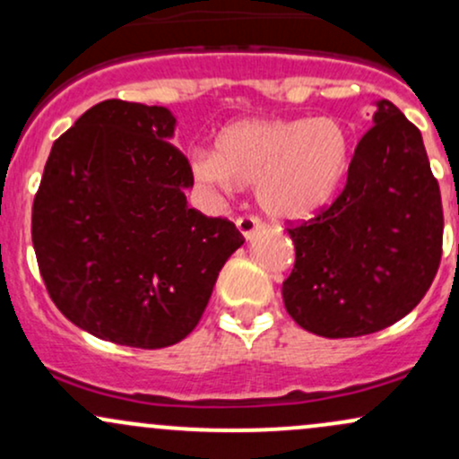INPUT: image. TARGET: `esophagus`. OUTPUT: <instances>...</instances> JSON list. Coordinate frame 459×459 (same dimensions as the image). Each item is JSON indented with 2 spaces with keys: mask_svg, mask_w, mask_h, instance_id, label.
Wrapping results in <instances>:
<instances>
[{
  "mask_svg": "<svg viewBox=\"0 0 459 459\" xmlns=\"http://www.w3.org/2000/svg\"><path fill=\"white\" fill-rule=\"evenodd\" d=\"M235 224H237V230H239L244 239H252V235L259 233V229H261V222L256 218H252V215H241V218H237Z\"/></svg>",
  "mask_w": 459,
  "mask_h": 459,
  "instance_id": "esophagus-1",
  "label": "esophagus"
}]
</instances>
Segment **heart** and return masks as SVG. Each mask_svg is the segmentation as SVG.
<instances>
[{
	"label": "heart",
	"mask_w": 459,
	"mask_h": 459,
	"mask_svg": "<svg viewBox=\"0 0 459 459\" xmlns=\"http://www.w3.org/2000/svg\"><path fill=\"white\" fill-rule=\"evenodd\" d=\"M354 157V135L336 116L247 118L218 134L212 152H196L192 172L209 186H255L273 220H308L334 200Z\"/></svg>",
	"instance_id": "b5f03b06"
}]
</instances>
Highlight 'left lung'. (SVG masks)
<instances>
[{"instance_id":"1","label":"left lung","mask_w":459,"mask_h":459,"mask_svg":"<svg viewBox=\"0 0 459 459\" xmlns=\"http://www.w3.org/2000/svg\"><path fill=\"white\" fill-rule=\"evenodd\" d=\"M440 187L420 131L386 99L358 142L341 196L287 233L284 308L325 339L384 330L428 293L442 255Z\"/></svg>"}]
</instances>
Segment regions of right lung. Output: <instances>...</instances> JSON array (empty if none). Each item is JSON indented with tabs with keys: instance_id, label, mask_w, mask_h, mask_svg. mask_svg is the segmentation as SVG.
<instances>
[{
	"instance_id": "1",
	"label": "right lung",
	"mask_w": 459,
	"mask_h": 459,
	"mask_svg": "<svg viewBox=\"0 0 459 459\" xmlns=\"http://www.w3.org/2000/svg\"><path fill=\"white\" fill-rule=\"evenodd\" d=\"M161 105L97 103L54 142L31 209L51 299L77 328L160 350L196 328L244 244L233 222L187 204L192 168Z\"/></svg>"
}]
</instances>
